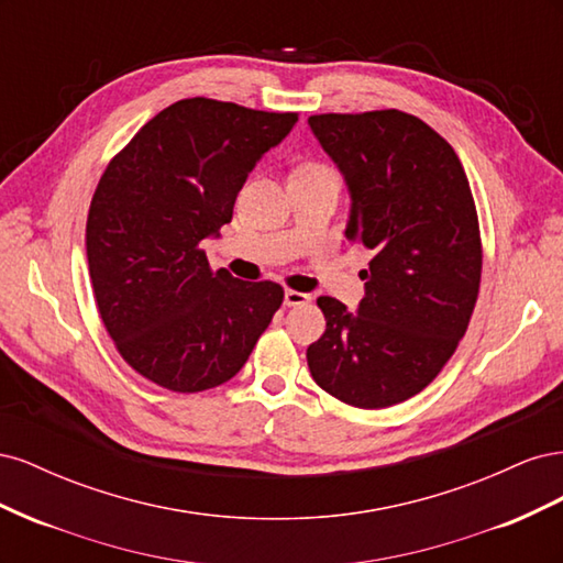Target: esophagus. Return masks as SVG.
Listing matches in <instances>:
<instances>
[{
    "label": "esophagus",
    "mask_w": 563,
    "mask_h": 563,
    "mask_svg": "<svg viewBox=\"0 0 563 563\" xmlns=\"http://www.w3.org/2000/svg\"><path fill=\"white\" fill-rule=\"evenodd\" d=\"M305 302H310L308 294L294 291V288H286V291H284V305H286V308H298V305H305Z\"/></svg>",
    "instance_id": "34e87169"
}]
</instances>
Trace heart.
<instances>
[{"label":"heart","instance_id":"heart-1","mask_svg":"<svg viewBox=\"0 0 563 563\" xmlns=\"http://www.w3.org/2000/svg\"><path fill=\"white\" fill-rule=\"evenodd\" d=\"M298 172H308V174H314V172H329L327 166H321V164H305V166H300Z\"/></svg>","mask_w":563,"mask_h":563}]
</instances>
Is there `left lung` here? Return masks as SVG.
I'll return each instance as SVG.
<instances>
[{
	"mask_svg": "<svg viewBox=\"0 0 563 563\" xmlns=\"http://www.w3.org/2000/svg\"><path fill=\"white\" fill-rule=\"evenodd\" d=\"M308 124L347 185L345 236L373 251L356 312L317 298L327 331L308 347V366L340 401L395 406L439 376L479 294L465 168L434 129L399 110L314 114Z\"/></svg>",
	"mask_w": 563,
	"mask_h": 563,
	"instance_id": "1",
	"label": "left lung"
}]
</instances>
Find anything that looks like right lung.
Segmentation results:
<instances>
[{
    "instance_id": "obj_1",
    "label": "right lung",
    "mask_w": 563,
    "mask_h": 563,
    "mask_svg": "<svg viewBox=\"0 0 563 563\" xmlns=\"http://www.w3.org/2000/svg\"><path fill=\"white\" fill-rule=\"evenodd\" d=\"M296 122L185 98L106 168L87 220L89 275L100 319L143 378L172 391L223 385L279 310V284L211 272L199 242L220 236L249 174Z\"/></svg>"
}]
</instances>
